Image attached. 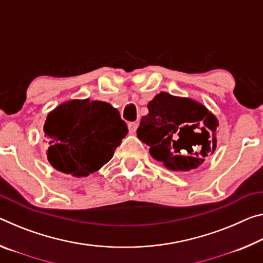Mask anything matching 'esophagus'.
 Wrapping results in <instances>:
<instances>
[{
  "label": "esophagus",
  "mask_w": 263,
  "mask_h": 263,
  "mask_svg": "<svg viewBox=\"0 0 263 263\" xmlns=\"http://www.w3.org/2000/svg\"><path fill=\"white\" fill-rule=\"evenodd\" d=\"M127 126H128V131H130L131 133H135L137 131V128H138V123L130 122L127 124Z\"/></svg>",
  "instance_id": "34e87169"
}]
</instances>
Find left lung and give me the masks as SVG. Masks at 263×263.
<instances>
[{
    "label": "left lung",
    "instance_id": "1",
    "mask_svg": "<svg viewBox=\"0 0 263 263\" xmlns=\"http://www.w3.org/2000/svg\"><path fill=\"white\" fill-rule=\"evenodd\" d=\"M147 107L137 136L167 168L194 170L215 151L218 120L202 104L161 92Z\"/></svg>",
    "mask_w": 263,
    "mask_h": 263
}]
</instances>
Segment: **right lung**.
<instances>
[{
	"mask_svg": "<svg viewBox=\"0 0 263 263\" xmlns=\"http://www.w3.org/2000/svg\"><path fill=\"white\" fill-rule=\"evenodd\" d=\"M44 133L52 167L81 178L111 159L127 126L110 104L84 99L63 103L50 112Z\"/></svg>",
	"mask_w": 263,
	"mask_h": 263,
	"instance_id": "right-lung-1",
	"label": "right lung"
}]
</instances>
